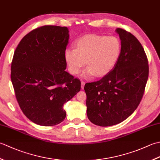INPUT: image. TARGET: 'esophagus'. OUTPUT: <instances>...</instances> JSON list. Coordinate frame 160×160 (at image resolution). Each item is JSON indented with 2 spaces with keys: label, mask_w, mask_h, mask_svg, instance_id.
Listing matches in <instances>:
<instances>
[{
  "label": "esophagus",
  "mask_w": 160,
  "mask_h": 160,
  "mask_svg": "<svg viewBox=\"0 0 160 160\" xmlns=\"http://www.w3.org/2000/svg\"><path fill=\"white\" fill-rule=\"evenodd\" d=\"M84 84H85V82H84V81H81V89H84Z\"/></svg>",
  "instance_id": "34e87169"
}]
</instances>
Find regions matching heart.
Here are the masks:
<instances>
[{"instance_id":"b5f03b06","label":"heart","mask_w":160,"mask_h":160,"mask_svg":"<svg viewBox=\"0 0 160 160\" xmlns=\"http://www.w3.org/2000/svg\"><path fill=\"white\" fill-rule=\"evenodd\" d=\"M76 49H67L64 57L69 71L80 73L85 63L88 66L82 76L103 77L113 69L121 53L120 40L115 36L87 34L76 40Z\"/></svg>"}]
</instances>
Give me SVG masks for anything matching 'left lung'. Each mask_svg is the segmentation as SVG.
I'll return each mask as SVG.
<instances>
[{
    "label": "left lung",
    "instance_id": "left-lung-1",
    "mask_svg": "<svg viewBox=\"0 0 160 160\" xmlns=\"http://www.w3.org/2000/svg\"><path fill=\"white\" fill-rule=\"evenodd\" d=\"M115 32L121 40L117 64L99 81L84 85L87 117L100 127L118 124L133 113L148 77L147 57L141 43L124 29L117 28Z\"/></svg>",
    "mask_w": 160,
    "mask_h": 160
}]
</instances>
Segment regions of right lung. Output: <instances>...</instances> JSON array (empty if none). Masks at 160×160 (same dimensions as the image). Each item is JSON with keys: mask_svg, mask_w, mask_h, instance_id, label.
<instances>
[{"mask_svg": "<svg viewBox=\"0 0 160 160\" xmlns=\"http://www.w3.org/2000/svg\"><path fill=\"white\" fill-rule=\"evenodd\" d=\"M67 27L45 25L20 40L13 54L11 80L23 113L35 124L50 127L66 117L63 105L80 90V81L65 71Z\"/></svg>", "mask_w": 160, "mask_h": 160, "instance_id": "1", "label": "right lung"}]
</instances>
